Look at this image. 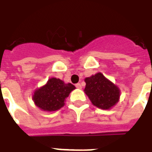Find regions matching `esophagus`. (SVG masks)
Here are the masks:
<instances>
[{"mask_svg":"<svg viewBox=\"0 0 152 152\" xmlns=\"http://www.w3.org/2000/svg\"><path fill=\"white\" fill-rule=\"evenodd\" d=\"M75 86H76V87H77V88H78V89L82 88V85H81L80 83H77V84L75 85Z\"/></svg>","mask_w":152,"mask_h":152,"instance_id":"1","label":"esophagus"}]
</instances>
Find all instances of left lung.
<instances>
[{
    "label": "left lung",
    "instance_id": "obj_1",
    "mask_svg": "<svg viewBox=\"0 0 152 152\" xmlns=\"http://www.w3.org/2000/svg\"><path fill=\"white\" fill-rule=\"evenodd\" d=\"M85 83L84 91L94 106L102 110H109L118 102L120 90L102 73L86 77Z\"/></svg>",
    "mask_w": 152,
    "mask_h": 152
}]
</instances>
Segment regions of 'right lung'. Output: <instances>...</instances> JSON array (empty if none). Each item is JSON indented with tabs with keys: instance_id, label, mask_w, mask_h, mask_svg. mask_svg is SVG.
I'll use <instances>...</instances> for the list:
<instances>
[{
	"instance_id": "add662e5",
	"label": "right lung",
	"mask_w": 152,
	"mask_h": 152,
	"mask_svg": "<svg viewBox=\"0 0 152 152\" xmlns=\"http://www.w3.org/2000/svg\"><path fill=\"white\" fill-rule=\"evenodd\" d=\"M75 89L71 83H65L59 78L51 77L45 85L34 91L32 98L41 110L52 112L64 107L66 99Z\"/></svg>"
}]
</instances>
